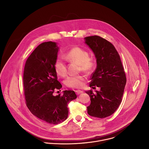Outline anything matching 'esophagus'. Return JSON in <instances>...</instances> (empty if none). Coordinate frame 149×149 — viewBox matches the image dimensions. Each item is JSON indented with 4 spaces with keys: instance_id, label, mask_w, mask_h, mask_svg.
Here are the masks:
<instances>
[{
    "instance_id": "obj_1",
    "label": "esophagus",
    "mask_w": 149,
    "mask_h": 149,
    "mask_svg": "<svg viewBox=\"0 0 149 149\" xmlns=\"http://www.w3.org/2000/svg\"><path fill=\"white\" fill-rule=\"evenodd\" d=\"M84 92L83 91H81V90H76V93L77 94V95H80V94H81V93H83Z\"/></svg>"
}]
</instances>
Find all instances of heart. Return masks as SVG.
<instances>
[{"instance_id":"heart-1","label":"heart","mask_w":149,"mask_h":149,"mask_svg":"<svg viewBox=\"0 0 149 149\" xmlns=\"http://www.w3.org/2000/svg\"><path fill=\"white\" fill-rule=\"evenodd\" d=\"M64 57L70 63H78L80 70L86 73L90 72L94 66L93 59L89 56L86 50L80 47H74L69 50L64 54ZM54 69L56 74L60 77H65L67 74L66 65L60 58L55 60ZM85 79L83 74L71 76L66 79L65 84L69 88H81L84 85Z\"/></svg>"}]
</instances>
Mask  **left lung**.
Instances as JSON below:
<instances>
[{"instance_id":"8db88e82","label":"left lung","mask_w":149,"mask_h":149,"mask_svg":"<svg viewBox=\"0 0 149 149\" xmlns=\"http://www.w3.org/2000/svg\"><path fill=\"white\" fill-rule=\"evenodd\" d=\"M85 41L97 63L89 86L100 88L95 93L92 90L85 92L91 98L87 112L90 116L104 118L113 114L122 102L126 84L125 72L120 56L111 43L97 36L85 37Z\"/></svg>"}]
</instances>
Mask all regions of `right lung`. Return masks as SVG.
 <instances>
[{"mask_svg":"<svg viewBox=\"0 0 149 149\" xmlns=\"http://www.w3.org/2000/svg\"><path fill=\"white\" fill-rule=\"evenodd\" d=\"M58 49L57 43L52 41L38 45L26 61L23 78L27 108L34 116L52 125L67 119L68 104L77 98L70 90L64 91L62 95H53L55 89L62 88L54 69Z\"/></svg>","mask_w":149,"mask_h":149,"instance_id":"right-lung-1","label":"right lung"}]
</instances>
